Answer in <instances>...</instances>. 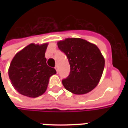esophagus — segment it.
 Returning a JSON list of instances; mask_svg holds the SVG:
<instances>
[{"mask_svg": "<svg viewBox=\"0 0 128 128\" xmlns=\"http://www.w3.org/2000/svg\"><path fill=\"white\" fill-rule=\"evenodd\" d=\"M55 69H56V72H58V66H56L55 67Z\"/></svg>", "mask_w": 128, "mask_h": 128, "instance_id": "1", "label": "esophagus"}]
</instances>
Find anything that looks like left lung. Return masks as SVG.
Listing matches in <instances>:
<instances>
[{
    "instance_id": "1",
    "label": "left lung",
    "mask_w": 128,
    "mask_h": 128,
    "mask_svg": "<svg viewBox=\"0 0 128 128\" xmlns=\"http://www.w3.org/2000/svg\"><path fill=\"white\" fill-rule=\"evenodd\" d=\"M69 62L70 71L62 80L64 88L75 94H84L97 86L104 69L105 60L99 48L82 38H66L58 42Z\"/></svg>"
}]
</instances>
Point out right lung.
Returning <instances> with one entry per match:
<instances>
[{
	"mask_svg": "<svg viewBox=\"0 0 128 128\" xmlns=\"http://www.w3.org/2000/svg\"><path fill=\"white\" fill-rule=\"evenodd\" d=\"M48 43L30 44L16 54L8 70L14 88L20 94L38 97L47 88L50 76L56 74L55 68L46 64L45 52Z\"/></svg>",
	"mask_w": 128,
	"mask_h": 128,
	"instance_id": "right-lung-1",
	"label": "right lung"
}]
</instances>
